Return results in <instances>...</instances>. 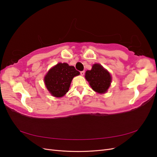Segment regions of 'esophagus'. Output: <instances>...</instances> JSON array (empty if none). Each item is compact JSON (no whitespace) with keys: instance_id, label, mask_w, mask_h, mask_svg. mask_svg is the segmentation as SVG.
<instances>
[{"instance_id":"1","label":"esophagus","mask_w":157,"mask_h":157,"mask_svg":"<svg viewBox=\"0 0 157 157\" xmlns=\"http://www.w3.org/2000/svg\"><path fill=\"white\" fill-rule=\"evenodd\" d=\"M84 73H85V72H84V71H80V75H82V76H83V75H84Z\"/></svg>"}]
</instances>
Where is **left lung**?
Listing matches in <instances>:
<instances>
[{
	"mask_svg": "<svg viewBox=\"0 0 157 157\" xmlns=\"http://www.w3.org/2000/svg\"><path fill=\"white\" fill-rule=\"evenodd\" d=\"M85 78L94 91L99 94L106 92L111 82L110 74L99 64L93 65L92 69L86 72Z\"/></svg>",
	"mask_w": 157,
	"mask_h": 157,
	"instance_id": "obj_1",
	"label": "left lung"
}]
</instances>
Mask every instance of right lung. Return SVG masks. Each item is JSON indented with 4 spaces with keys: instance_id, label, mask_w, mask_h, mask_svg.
<instances>
[{
    "instance_id": "1",
    "label": "right lung",
    "mask_w": 157,
    "mask_h": 157,
    "mask_svg": "<svg viewBox=\"0 0 157 157\" xmlns=\"http://www.w3.org/2000/svg\"><path fill=\"white\" fill-rule=\"evenodd\" d=\"M79 71L67 63H59L52 67L44 77V82L53 96L60 98L68 92L72 79L79 75Z\"/></svg>"
}]
</instances>
